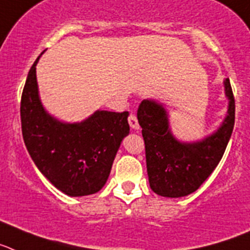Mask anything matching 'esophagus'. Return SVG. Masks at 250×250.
I'll use <instances>...</instances> for the list:
<instances>
[{"instance_id":"34e87169","label":"esophagus","mask_w":250,"mask_h":250,"mask_svg":"<svg viewBox=\"0 0 250 250\" xmlns=\"http://www.w3.org/2000/svg\"><path fill=\"white\" fill-rule=\"evenodd\" d=\"M128 123H129V125H131L132 129H134V131H138L140 125H138L137 117L134 116V114H131V116L128 117Z\"/></svg>"}]
</instances>
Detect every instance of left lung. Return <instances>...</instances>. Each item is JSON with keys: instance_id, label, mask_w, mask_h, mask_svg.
Segmentation results:
<instances>
[{"instance_id": "1", "label": "left lung", "mask_w": 250, "mask_h": 250, "mask_svg": "<svg viewBox=\"0 0 250 250\" xmlns=\"http://www.w3.org/2000/svg\"><path fill=\"white\" fill-rule=\"evenodd\" d=\"M228 112L220 127L203 140L184 142L173 136L168 112L155 99H145L137 112L146 147V164L152 191L160 196L192 194L211 175L228 146L235 121V102L229 78L224 79Z\"/></svg>"}]
</instances>
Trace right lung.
Masks as SVG:
<instances>
[{"label": "right lung", "instance_id": "1", "mask_svg": "<svg viewBox=\"0 0 250 250\" xmlns=\"http://www.w3.org/2000/svg\"><path fill=\"white\" fill-rule=\"evenodd\" d=\"M40 56L27 74L21 97L26 148L39 171L65 195L95 194L105 185L119 146L129 133V113L98 109L75 123L51 116L39 94L36 65Z\"/></svg>", "mask_w": 250, "mask_h": 250}]
</instances>
